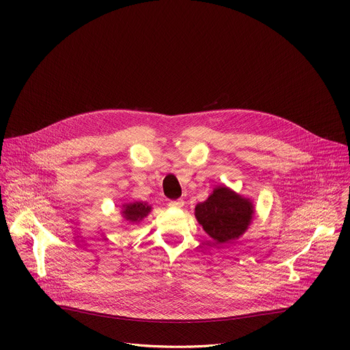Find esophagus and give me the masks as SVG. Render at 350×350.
<instances>
[{
  "label": "esophagus",
  "mask_w": 350,
  "mask_h": 350,
  "mask_svg": "<svg viewBox=\"0 0 350 350\" xmlns=\"http://www.w3.org/2000/svg\"><path fill=\"white\" fill-rule=\"evenodd\" d=\"M170 208H183L184 206V201L183 199H176V201H170L169 202Z\"/></svg>",
  "instance_id": "obj_1"
}]
</instances>
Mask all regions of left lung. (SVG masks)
<instances>
[{"mask_svg":"<svg viewBox=\"0 0 350 350\" xmlns=\"http://www.w3.org/2000/svg\"><path fill=\"white\" fill-rule=\"evenodd\" d=\"M254 204L230 188L220 185L205 202L195 206V217L216 243H231L251 226Z\"/></svg>","mask_w":350,"mask_h":350,"instance_id":"1","label":"left lung"}]
</instances>
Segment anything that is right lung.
Segmentation results:
<instances>
[{
	"instance_id": "obj_1",
	"label": "right lung",
	"mask_w": 350,
	"mask_h": 350,
	"mask_svg": "<svg viewBox=\"0 0 350 350\" xmlns=\"http://www.w3.org/2000/svg\"><path fill=\"white\" fill-rule=\"evenodd\" d=\"M151 212V206L145 202H130L122 206V216L129 223H137L148 216Z\"/></svg>"
}]
</instances>
